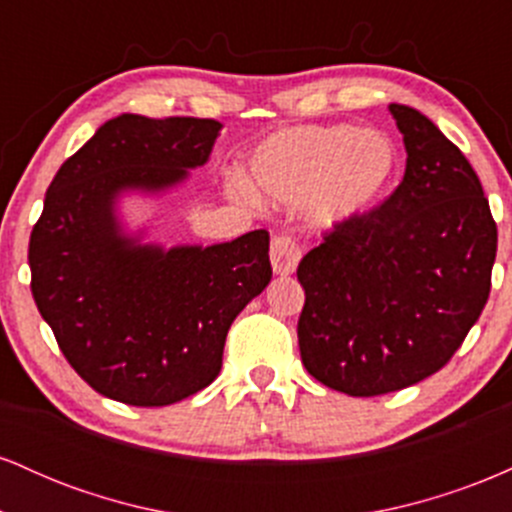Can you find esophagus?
<instances>
[{"label": "esophagus", "instance_id": "obj_1", "mask_svg": "<svg viewBox=\"0 0 512 512\" xmlns=\"http://www.w3.org/2000/svg\"><path fill=\"white\" fill-rule=\"evenodd\" d=\"M269 257H272L274 274L289 276L296 272L298 262H301V248H298L296 238L289 233H281L272 240V248H269Z\"/></svg>", "mask_w": 512, "mask_h": 512}]
</instances>
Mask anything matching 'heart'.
<instances>
[{
  "mask_svg": "<svg viewBox=\"0 0 512 512\" xmlns=\"http://www.w3.org/2000/svg\"><path fill=\"white\" fill-rule=\"evenodd\" d=\"M399 173V151L380 129L346 122L298 125L269 134L248 161L255 195L305 211L320 226H342L383 202ZM245 197L250 192L240 187Z\"/></svg>",
  "mask_w": 512,
  "mask_h": 512,
  "instance_id": "1",
  "label": "heart"
}]
</instances>
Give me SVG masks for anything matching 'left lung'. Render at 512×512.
<instances>
[{
	"label": "left lung",
	"instance_id": "left-lung-1",
	"mask_svg": "<svg viewBox=\"0 0 512 512\" xmlns=\"http://www.w3.org/2000/svg\"><path fill=\"white\" fill-rule=\"evenodd\" d=\"M390 113L407 149L402 182L298 264L301 361L351 397L438 373L489 301L496 260V221L462 151L419 110Z\"/></svg>",
	"mask_w": 512,
	"mask_h": 512
}]
</instances>
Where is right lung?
Wrapping results in <instances>:
<instances>
[{"mask_svg":"<svg viewBox=\"0 0 512 512\" xmlns=\"http://www.w3.org/2000/svg\"><path fill=\"white\" fill-rule=\"evenodd\" d=\"M221 122L120 115L50 182L28 243L31 291L64 358L103 397L166 407L221 370L240 310L272 279L269 233L231 243L142 245L115 214L122 192H163L209 161Z\"/></svg>","mask_w":512,"mask_h":512,"instance_id":"1","label":"right lung"}]
</instances>
